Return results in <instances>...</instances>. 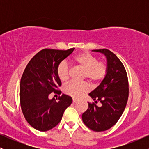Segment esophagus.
Listing matches in <instances>:
<instances>
[{
    "label": "esophagus",
    "mask_w": 149,
    "mask_h": 149,
    "mask_svg": "<svg viewBox=\"0 0 149 149\" xmlns=\"http://www.w3.org/2000/svg\"><path fill=\"white\" fill-rule=\"evenodd\" d=\"M77 102H78V100H76V99H74V98L73 99V103H76Z\"/></svg>",
    "instance_id": "1"
}]
</instances>
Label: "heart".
<instances>
[{
	"mask_svg": "<svg viewBox=\"0 0 149 149\" xmlns=\"http://www.w3.org/2000/svg\"><path fill=\"white\" fill-rule=\"evenodd\" d=\"M73 64L77 67L83 69V79H87L92 85H97L104 79L108 71L107 64L103 61H98L97 57L89 52H82L73 58ZM71 67L66 61H62L58 65L57 74L60 81L66 83L69 79ZM64 92L66 95L78 98L89 90L86 83L71 82L64 86Z\"/></svg>",
	"mask_w": 149,
	"mask_h": 149,
	"instance_id": "1",
	"label": "heart"
}]
</instances>
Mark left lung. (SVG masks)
I'll return each instance as SVG.
<instances>
[{"mask_svg": "<svg viewBox=\"0 0 149 149\" xmlns=\"http://www.w3.org/2000/svg\"><path fill=\"white\" fill-rule=\"evenodd\" d=\"M92 51L106 56L108 71L100 85L89 94L95 102H88V108L82 119L90 130L102 132L112 127L122 116L129 96V84L125 66L114 53L107 49ZM98 102L100 107L96 104Z\"/></svg>", "mask_w": 149, "mask_h": 149, "instance_id": "obj_1", "label": "left lung"}]
</instances>
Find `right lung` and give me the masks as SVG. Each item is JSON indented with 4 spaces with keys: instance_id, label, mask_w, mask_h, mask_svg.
Here are the masks:
<instances>
[{
    "instance_id": "1",
    "label": "right lung",
    "mask_w": 149,
    "mask_h": 149,
    "mask_svg": "<svg viewBox=\"0 0 149 149\" xmlns=\"http://www.w3.org/2000/svg\"><path fill=\"white\" fill-rule=\"evenodd\" d=\"M74 49H43L26 66L20 81V105L25 119L36 130L45 132L57 125L72 103V98L66 95L59 96L58 101L49 100V95L61 94L57 68Z\"/></svg>"
}]
</instances>
